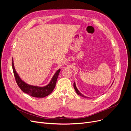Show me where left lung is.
I'll list each match as a JSON object with an SVG mask.
<instances>
[{"label":"left lung","mask_w":131,"mask_h":131,"mask_svg":"<svg viewBox=\"0 0 131 131\" xmlns=\"http://www.w3.org/2000/svg\"><path fill=\"white\" fill-rule=\"evenodd\" d=\"M113 82L112 83V84H113ZM74 89H75V91H76V93H77V95H80V96H82V97H85V98H89V97H87L85 96L84 95H83V94H82V93L79 91V90H78V89L77 88V87H76V86L75 82H74Z\"/></svg>","instance_id":"1"}]
</instances>
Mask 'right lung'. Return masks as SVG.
<instances>
[{
	"instance_id": "obj_1",
	"label": "right lung",
	"mask_w": 131,
	"mask_h": 131,
	"mask_svg": "<svg viewBox=\"0 0 131 131\" xmlns=\"http://www.w3.org/2000/svg\"><path fill=\"white\" fill-rule=\"evenodd\" d=\"M12 68L14 72V75L17 82V84L24 92L28 94L32 97L36 98H43L49 95L53 92L56 85L57 77L59 75L60 69L57 70L55 74L52 77L51 81L47 85L44 86H38L28 84L21 80L15 70L14 66L13 59H12Z\"/></svg>"
}]
</instances>
